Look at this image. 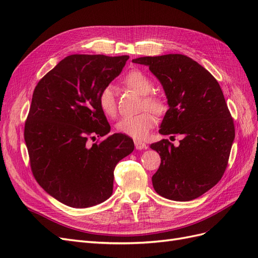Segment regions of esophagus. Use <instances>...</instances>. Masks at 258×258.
<instances>
[{"mask_svg": "<svg viewBox=\"0 0 258 258\" xmlns=\"http://www.w3.org/2000/svg\"><path fill=\"white\" fill-rule=\"evenodd\" d=\"M134 144H135V148L138 149V150H142V149L147 148V145L145 144L144 142H142V141H134Z\"/></svg>", "mask_w": 258, "mask_h": 258, "instance_id": "esophagus-1", "label": "esophagus"}]
</instances>
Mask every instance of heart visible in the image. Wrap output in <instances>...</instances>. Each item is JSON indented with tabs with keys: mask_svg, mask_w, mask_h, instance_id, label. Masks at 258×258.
Wrapping results in <instances>:
<instances>
[{
	"mask_svg": "<svg viewBox=\"0 0 258 258\" xmlns=\"http://www.w3.org/2000/svg\"><path fill=\"white\" fill-rule=\"evenodd\" d=\"M122 83L127 88L136 91L143 96L141 109H147L136 115H126L121 117L115 124L117 133L127 135L136 140H143L146 137L150 130L155 126L156 120L154 115H162L167 111V104L159 96L150 95L153 90V83L150 78L140 70H132L122 79ZM98 103L101 111L107 116H114L116 114L115 92L112 86L108 85L100 90L98 95ZM151 111L149 112V111Z\"/></svg>",
	"mask_w": 258,
	"mask_h": 258,
	"instance_id": "heart-1",
	"label": "heart"
}]
</instances>
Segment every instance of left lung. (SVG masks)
<instances>
[{"label":"left lung","mask_w":258,"mask_h":258,"mask_svg":"<svg viewBox=\"0 0 258 258\" xmlns=\"http://www.w3.org/2000/svg\"><path fill=\"white\" fill-rule=\"evenodd\" d=\"M133 63L147 65L166 92L169 110L159 133L183 137L177 147L168 140L150 145L161 158L153 175L154 188L168 200H195L221 180L235 136L220 86L206 69L183 54L144 56Z\"/></svg>","instance_id":"8db88e82"}]
</instances>
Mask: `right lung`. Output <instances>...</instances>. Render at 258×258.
Instances as JSON below:
<instances>
[{"instance_id":"right-lung-1","label":"right lung","mask_w":258,"mask_h":258,"mask_svg":"<svg viewBox=\"0 0 258 258\" xmlns=\"http://www.w3.org/2000/svg\"><path fill=\"white\" fill-rule=\"evenodd\" d=\"M128 57L69 55L34 90L24 131L32 174L45 192L70 207L107 201L115 166L134 150L133 140L120 133L87 144L110 132L98 95L120 75Z\"/></svg>"}]
</instances>
